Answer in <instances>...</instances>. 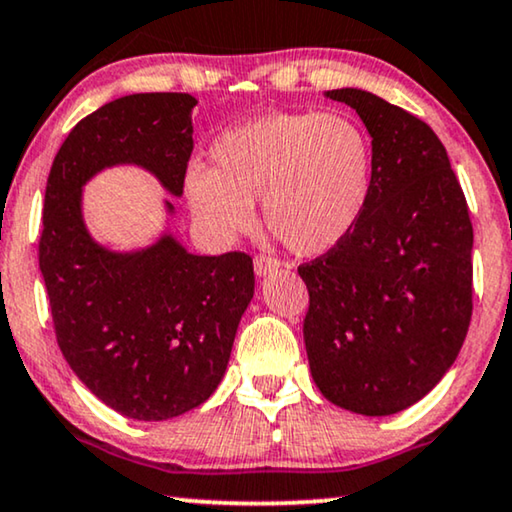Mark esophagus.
<instances>
[{"label": "esophagus", "mask_w": 512, "mask_h": 512, "mask_svg": "<svg viewBox=\"0 0 512 512\" xmlns=\"http://www.w3.org/2000/svg\"><path fill=\"white\" fill-rule=\"evenodd\" d=\"M281 268V263L277 261V258L272 256H256L254 258V270L258 277H268V274L277 272Z\"/></svg>", "instance_id": "34e87169"}]
</instances>
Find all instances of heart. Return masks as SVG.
<instances>
[{"label":"heart","instance_id":"heart-1","mask_svg":"<svg viewBox=\"0 0 512 512\" xmlns=\"http://www.w3.org/2000/svg\"><path fill=\"white\" fill-rule=\"evenodd\" d=\"M212 168L191 166L187 203L207 233L235 240L256 224L300 256H321L358 226L374 182L369 133L344 113H270L212 143Z\"/></svg>","mask_w":512,"mask_h":512}]
</instances>
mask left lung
<instances>
[{
	"instance_id": "left-lung-1",
	"label": "left lung",
	"mask_w": 512,
	"mask_h": 512,
	"mask_svg": "<svg viewBox=\"0 0 512 512\" xmlns=\"http://www.w3.org/2000/svg\"><path fill=\"white\" fill-rule=\"evenodd\" d=\"M325 96L367 127L374 182L348 238L298 268L309 291L311 379L346 411L392 416L420 402L464 344L473 226L429 124L358 87Z\"/></svg>"
}]
</instances>
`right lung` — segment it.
I'll list each match as a JSON object with an SVG mask.
<instances>
[{
    "mask_svg": "<svg viewBox=\"0 0 512 512\" xmlns=\"http://www.w3.org/2000/svg\"><path fill=\"white\" fill-rule=\"evenodd\" d=\"M196 103L177 92L110 101L71 129L48 175L39 265L57 344L92 395L133 420L210 399L254 298V263L240 251L191 254L168 226L143 249L115 251L87 231L83 187L106 168L138 166L182 196Z\"/></svg>",
    "mask_w": 512,
    "mask_h": 512,
    "instance_id": "right-lung-1",
    "label": "right lung"
}]
</instances>
